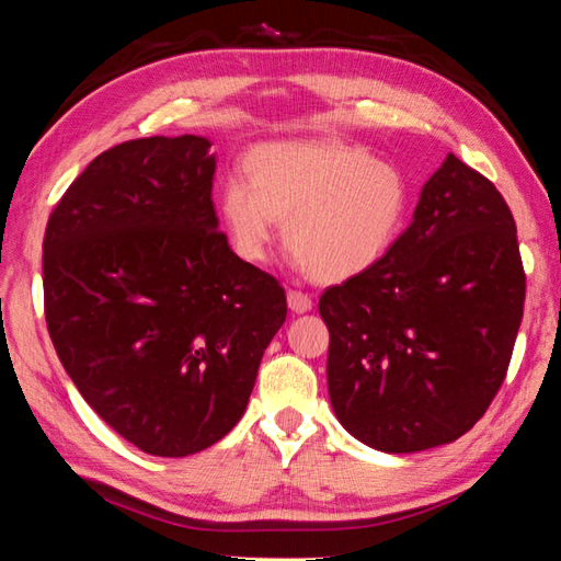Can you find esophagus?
Segmentation results:
<instances>
[{
	"instance_id": "1",
	"label": "esophagus",
	"mask_w": 561,
	"mask_h": 561,
	"mask_svg": "<svg viewBox=\"0 0 561 561\" xmlns=\"http://www.w3.org/2000/svg\"><path fill=\"white\" fill-rule=\"evenodd\" d=\"M287 304L294 314H304V311L311 309V297L307 291H299V289H289L287 291Z\"/></svg>"
}]
</instances>
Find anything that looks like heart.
Returning a JSON list of instances; mask_svg holds the SVG:
<instances>
[{"label":"heart","mask_w":561,"mask_h":561,"mask_svg":"<svg viewBox=\"0 0 561 561\" xmlns=\"http://www.w3.org/2000/svg\"><path fill=\"white\" fill-rule=\"evenodd\" d=\"M244 178L222 187L220 213L234 252L267 257L279 220L294 262L319 282L376 267L401 237L411 185L403 170L341 140H284L254 150Z\"/></svg>","instance_id":"b5f03b06"}]
</instances>
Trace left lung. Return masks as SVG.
<instances>
[{
	"mask_svg": "<svg viewBox=\"0 0 561 561\" xmlns=\"http://www.w3.org/2000/svg\"><path fill=\"white\" fill-rule=\"evenodd\" d=\"M525 289L505 197L448 153L391 252L319 299L341 425L383 453L458 440L505 381Z\"/></svg>",
	"mask_w": 561,
	"mask_h": 561,
	"instance_id": "8db88e82",
	"label": "left lung"
}]
</instances>
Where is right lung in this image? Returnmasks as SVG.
<instances>
[{
	"mask_svg": "<svg viewBox=\"0 0 561 561\" xmlns=\"http://www.w3.org/2000/svg\"><path fill=\"white\" fill-rule=\"evenodd\" d=\"M201 136L103 150L44 232V314L66 374L121 438L185 458L240 421L287 319L272 274L217 230Z\"/></svg>",
	"mask_w": 561,
	"mask_h": 561,
	"instance_id": "obj_1",
	"label": "right lung"
}]
</instances>
